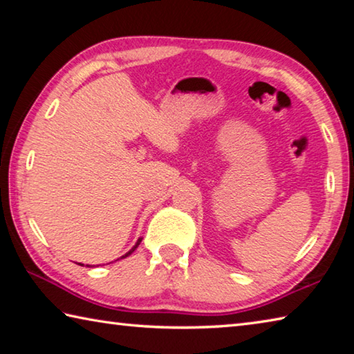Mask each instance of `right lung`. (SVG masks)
<instances>
[{"label": "right lung", "instance_id": "add662e5", "mask_svg": "<svg viewBox=\"0 0 354 354\" xmlns=\"http://www.w3.org/2000/svg\"><path fill=\"white\" fill-rule=\"evenodd\" d=\"M140 242H142V237H139V239H137V242H136V245H134V247L133 248H131L129 251H128V253L127 254H124V256H122V257H120V259H123V257H127V256H129L131 253H133V251L137 248V247H139V245H140ZM118 261V259H117ZM81 266H84V263H81ZM87 267H91V266H87Z\"/></svg>", "mask_w": 354, "mask_h": 354}]
</instances>
